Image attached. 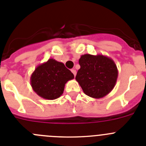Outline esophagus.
Listing matches in <instances>:
<instances>
[{"label": "esophagus", "instance_id": "34e87169", "mask_svg": "<svg viewBox=\"0 0 146 146\" xmlns=\"http://www.w3.org/2000/svg\"><path fill=\"white\" fill-rule=\"evenodd\" d=\"M71 71H72V73H73V74H74V77H75L76 74H77V72H76L75 69H72Z\"/></svg>", "mask_w": 146, "mask_h": 146}]
</instances>
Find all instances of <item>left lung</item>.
I'll use <instances>...</instances> for the list:
<instances>
[{
  "instance_id": "obj_1",
  "label": "left lung",
  "mask_w": 146,
  "mask_h": 146,
  "mask_svg": "<svg viewBox=\"0 0 146 146\" xmlns=\"http://www.w3.org/2000/svg\"><path fill=\"white\" fill-rule=\"evenodd\" d=\"M79 64L80 69L75 79L85 94L94 99H100L111 92L118 74L113 59L99 54H85L81 55Z\"/></svg>"
}]
</instances>
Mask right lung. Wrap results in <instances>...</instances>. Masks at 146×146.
I'll list each match as a JSON object with an SVG mask.
<instances>
[{
  "instance_id": "obj_1",
  "label": "right lung",
  "mask_w": 146,
  "mask_h": 146,
  "mask_svg": "<svg viewBox=\"0 0 146 146\" xmlns=\"http://www.w3.org/2000/svg\"><path fill=\"white\" fill-rule=\"evenodd\" d=\"M74 77L63 63L50 58L35 69L31 76V86L40 97L53 100L61 96L66 83Z\"/></svg>"
}]
</instances>
